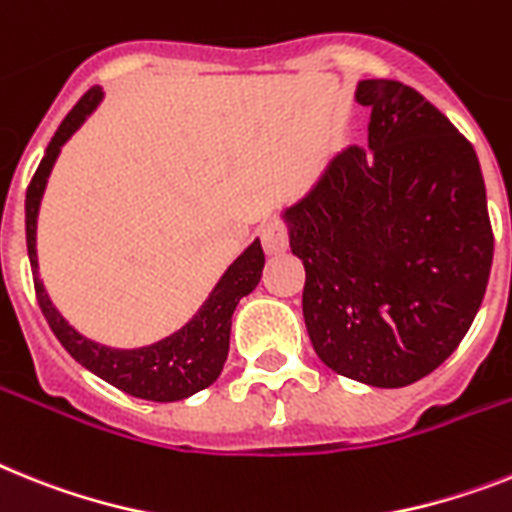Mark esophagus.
<instances>
[{"label": "esophagus", "instance_id": "1", "mask_svg": "<svg viewBox=\"0 0 512 512\" xmlns=\"http://www.w3.org/2000/svg\"><path fill=\"white\" fill-rule=\"evenodd\" d=\"M260 236H263V247L268 255H281V252L289 249V231H286V226L281 221L265 223Z\"/></svg>", "mask_w": 512, "mask_h": 512}]
</instances>
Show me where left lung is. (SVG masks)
<instances>
[{"label": "left lung", "instance_id": "obj_1", "mask_svg": "<svg viewBox=\"0 0 512 512\" xmlns=\"http://www.w3.org/2000/svg\"><path fill=\"white\" fill-rule=\"evenodd\" d=\"M369 150L346 148L294 205L302 309L322 364L372 388L440 367L482 307L492 226L476 150L422 93L362 80Z\"/></svg>", "mask_w": 512, "mask_h": 512}]
</instances>
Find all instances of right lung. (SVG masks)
Listing matches in <instances>:
<instances>
[{
    "label": "right lung",
    "mask_w": 512,
    "mask_h": 512,
    "mask_svg": "<svg viewBox=\"0 0 512 512\" xmlns=\"http://www.w3.org/2000/svg\"><path fill=\"white\" fill-rule=\"evenodd\" d=\"M103 101V88H90L75 109L59 124L57 135L51 137L44 158L38 163L36 174L30 179L28 195H25V239H28V260L33 268V283H36L38 304L44 309V317L54 336L59 338L64 349L70 351L75 362L83 364L88 372L98 375L114 388L124 393L145 398V401H182L190 398L197 390L208 388L221 375L223 362L229 356V336H231V315H234L239 299L255 291L265 268V252L260 239L249 244L242 255L236 257L223 276L213 286L203 307L197 309L182 328L169 333L161 341H153L148 346L137 349H114L106 343H98L93 338L83 336L75 330L64 315L54 307L51 296L46 294V286L38 276V252H36V226L38 210L44 200L46 182H49L51 169L57 163L62 145L75 135L85 124V119L98 109Z\"/></svg>",
    "instance_id": "1"
}]
</instances>
